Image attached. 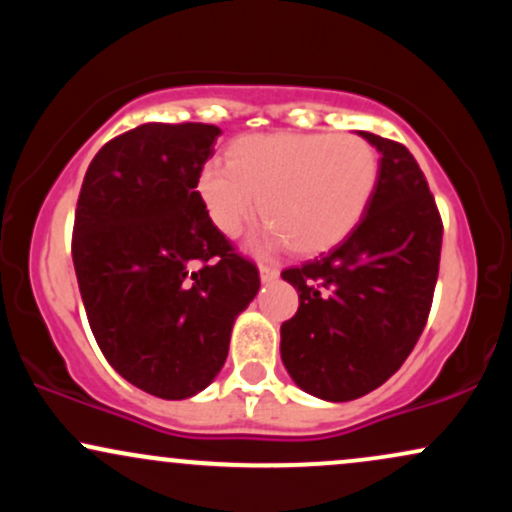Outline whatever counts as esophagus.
Masks as SVG:
<instances>
[{
  "label": "esophagus",
  "mask_w": 512,
  "mask_h": 512,
  "mask_svg": "<svg viewBox=\"0 0 512 512\" xmlns=\"http://www.w3.org/2000/svg\"><path fill=\"white\" fill-rule=\"evenodd\" d=\"M260 279L262 284H272V281L279 279V269L269 267V264H260Z\"/></svg>",
  "instance_id": "34e87169"
}]
</instances>
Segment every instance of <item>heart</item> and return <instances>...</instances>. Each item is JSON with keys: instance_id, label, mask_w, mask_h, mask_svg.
I'll list each match as a JSON object with an SVG mask.
<instances>
[{"instance_id": "1", "label": "heart", "mask_w": 512, "mask_h": 512, "mask_svg": "<svg viewBox=\"0 0 512 512\" xmlns=\"http://www.w3.org/2000/svg\"><path fill=\"white\" fill-rule=\"evenodd\" d=\"M378 178V151L358 134H245L228 163L199 170L197 192L221 236L236 238L260 209L272 243L313 257L354 231Z\"/></svg>"}]
</instances>
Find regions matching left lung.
<instances>
[{"mask_svg": "<svg viewBox=\"0 0 512 512\" xmlns=\"http://www.w3.org/2000/svg\"><path fill=\"white\" fill-rule=\"evenodd\" d=\"M358 134L380 154L366 214L327 255L281 272L301 301L281 325V361L325 402L368 395L407 361L426 327L443 245L436 199L407 146Z\"/></svg>", "mask_w": 512, "mask_h": 512, "instance_id": "left-lung-1", "label": "left lung"}]
</instances>
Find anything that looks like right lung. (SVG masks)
Segmentation results:
<instances>
[{
	"mask_svg": "<svg viewBox=\"0 0 512 512\" xmlns=\"http://www.w3.org/2000/svg\"><path fill=\"white\" fill-rule=\"evenodd\" d=\"M221 129L146 122L86 170L72 257L88 325L127 383L187 399L219 375L260 274L207 216L199 170Z\"/></svg>",
	"mask_w": 512,
	"mask_h": 512,
	"instance_id": "obj_1",
	"label": "right lung"
}]
</instances>
